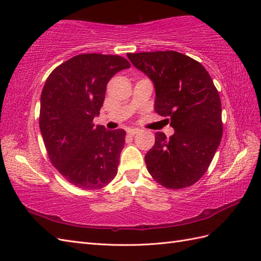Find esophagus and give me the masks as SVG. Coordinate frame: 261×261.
I'll use <instances>...</instances> for the list:
<instances>
[{"label":"esophagus","instance_id":"esophagus-1","mask_svg":"<svg viewBox=\"0 0 261 261\" xmlns=\"http://www.w3.org/2000/svg\"><path fill=\"white\" fill-rule=\"evenodd\" d=\"M140 130L139 129H136V127H132V129H127V131H126V134L129 135L130 137H134V136H136L138 132H139Z\"/></svg>","mask_w":261,"mask_h":261}]
</instances>
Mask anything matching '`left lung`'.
Returning a JSON list of instances; mask_svg holds the SVG:
<instances>
[{"label": "left lung", "mask_w": 261, "mask_h": 261, "mask_svg": "<svg viewBox=\"0 0 261 261\" xmlns=\"http://www.w3.org/2000/svg\"><path fill=\"white\" fill-rule=\"evenodd\" d=\"M156 90L154 111L170 120L175 134L154 135L147 169L160 185L179 190L206 173L223 134L219 92L201 63L174 50L126 54Z\"/></svg>", "instance_id": "left-lung-1"}]
</instances>
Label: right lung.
Listing matches in <instances>:
<instances>
[{
	"label": "right lung",
	"mask_w": 261,
	"mask_h": 261,
	"mask_svg": "<svg viewBox=\"0 0 261 261\" xmlns=\"http://www.w3.org/2000/svg\"><path fill=\"white\" fill-rule=\"evenodd\" d=\"M116 55L81 54L55 68L43 86L39 126L49 160L70 184L99 190L118 174L125 131L95 125L111 77L130 68Z\"/></svg>",
	"instance_id": "1"
}]
</instances>
